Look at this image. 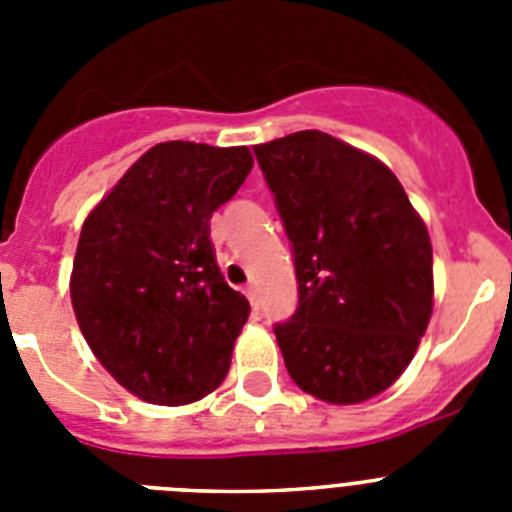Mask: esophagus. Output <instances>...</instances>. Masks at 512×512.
<instances>
[{
  "label": "esophagus",
  "instance_id": "34e87169",
  "mask_svg": "<svg viewBox=\"0 0 512 512\" xmlns=\"http://www.w3.org/2000/svg\"><path fill=\"white\" fill-rule=\"evenodd\" d=\"M246 297H248V302H251L253 310H259V289L246 287Z\"/></svg>",
  "mask_w": 512,
  "mask_h": 512
}]
</instances>
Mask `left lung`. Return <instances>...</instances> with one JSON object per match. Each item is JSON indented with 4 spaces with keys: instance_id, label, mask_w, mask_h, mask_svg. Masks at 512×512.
I'll return each mask as SVG.
<instances>
[{
    "instance_id": "8db88e82",
    "label": "left lung",
    "mask_w": 512,
    "mask_h": 512,
    "mask_svg": "<svg viewBox=\"0 0 512 512\" xmlns=\"http://www.w3.org/2000/svg\"><path fill=\"white\" fill-rule=\"evenodd\" d=\"M292 243L297 310L274 325L307 395L356 405L413 361L433 310L423 220L382 161L320 130L253 146Z\"/></svg>"
}]
</instances>
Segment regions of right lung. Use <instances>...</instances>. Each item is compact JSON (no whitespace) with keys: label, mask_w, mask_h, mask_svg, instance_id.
Wrapping results in <instances>:
<instances>
[{"label":"right lung","mask_w":512,"mask_h":512,"mask_svg":"<svg viewBox=\"0 0 512 512\" xmlns=\"http://www.w3.org/2000/svg\"><path fill=\"white\" fill-rule=\"evenodd\" d=\"M246 146L158 143L89 212L71 305L99 364L153 405H187L223 384L248 300L225 284L210 217L246 182Z\"/></svg>","instance_id":"right-lung-1"}]
</instances>
